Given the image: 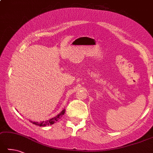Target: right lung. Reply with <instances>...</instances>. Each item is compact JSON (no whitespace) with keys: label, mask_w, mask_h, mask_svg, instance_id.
Masks as SVG:
<instances>
[{"label":"right lung","mask_w":153,"mask_h":153,"mask_svg":"<svg viewBox=\"0 0 153 153\" xmlns=\"http://www.w3.org/2000/svg\"><path fill=\"white\" fill-rule=\"evenodd\" d=\"M65 113V109L64 108L63 110L60 112L59 114H57L56 117L51 118L50 119H48V120H42V121H32V120H30V121L33 123L34 125H38L39 126H48V125H53L54 123H55L56 121H58V120L60 119L62 117V115Z\"/></svg>","instance_id":"obj_1"}]
</instances>
